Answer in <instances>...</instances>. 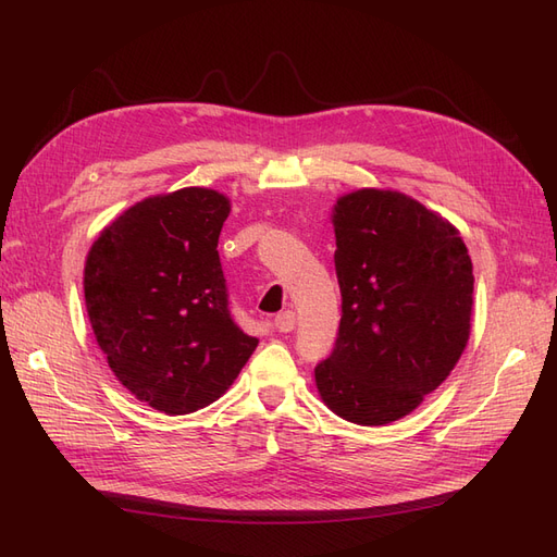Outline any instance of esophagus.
<instances>
[{
    "mask_svg": "<svg viewBox=\"0 0 557 557\" xmlns=\"http://www.w3.org/2000/svg\"><path fill=\"white\" fill-rule=\"evenodd\" d=\"M274 327L278 332H293L295 330V313L293 311H283L274 318Z\"/></svg>",
    "mask_w": 557,
    "mask_h": 557,
    "instance_id": "obj_1",
    "label": "esophagus"
}]
</instances>
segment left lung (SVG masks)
<instances>
[{
	"instance_id": "1",
	"label": "left lung",
	"mask_w": 557,
	"mask_h": 557,
	"mask_svg": "<svg viewBox=\"0 0 557 557\" xmlns=\"http://www.w3.org/2000/svg\"><path fill=\"white\" fill-rule=\"evenodd\" d=\"M332 221L342 320L315 385L336 416L385 425L411 413L460 360L471 260L458 230L401 193H350Z\"/></svg>"
}]
</instances>
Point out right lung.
<instances>
[{
    "label": "right lung",
    "instance_id": "obj_1",
    "mask_svg": "<svg viewBox=\"0 0 557 557\" xmlns=\"http://www.w3.org/2000/svg\"><path fill=\"white\" fill-rule=\"evenodd\" d=\"M230 201L207 188L148 197L99 234L86 307L111 372L170 416L221 397L258 346L230 309L218 237Z\"/></svg>",
    "mask_w": 557,
    "mask_h": 557
}]
</instances>
